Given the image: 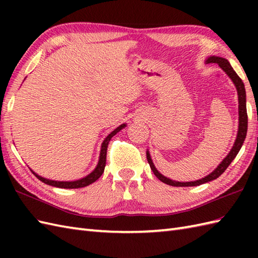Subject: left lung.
Segmentation results:
<instances>
[{
    "label": "left lung",
    "instance_id": "8db88e82",
    "mask_svg": "<svg viewBox=\"0 0 258 258\" xmlns=\"http://www.w3.org/2000/svg\"><path fill=\"white\" fill-rule=\"evenodd\" d=\"M205 63L206 64H208V63L218 64V67H220L224 71V72L226 73L228 78L232 80L235 87H236L237 96H238V130H237L236 140H235L232 150L229 151L226 157L224 158V160L220 164H218V166L214 169L212 173L206 175L205 177L193 180V182H178V180H173L171 178L164 176L163 174H161L156 169L154 163H153V161H152L150 151L147 150L146 151L147 162H149L151 169L153 171V173H154L155 176L160 179L161 182L165 183L167 185H171V186H176V187H185V186H197V185L204 184L207 182H211V180H214L217 177H220L221 175L225 172V169L229 166V164L233 162L234 158L236 157V155L238 154L240 147L243 146V143L245 141L246 133H247L248 119H247V111H246V91H245V86H244L243 81L239 79V76L236 74V72H235L234 69L232 68V65L229 64V62L226 58L211 55L205 59Z\"/></svg>",
    "mask_w": 258,
    "mask_h": 258
}]
</instances>
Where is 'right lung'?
<instances>
[{
	"label": "right lung",
	"mask_w": 258,
	"mask_h": 258,
	"mask_svg": "<svg viewBox=\"0 0 258 258\" xmlns=\"http://www.w3.org/2000/svg\"><path fill=\"white\" fill-rule=\"evenodd\" d=\"M126 126V124H120L118 127L115 128L113 132L109 133L105 139H104L103 143L101 145V152H100V158H98V163L96 167L93 169V171L87 175V176L78 179V180H71V182H64V180H53V179H48L45 177H42L41 175L36 174L34 171H32V173L35 175V176L41 180V182L45 183L47 185L51 186H55V187H59V188H81V187H85V186L90 185L92 183H94L95 180H97L98 178L101 177V175L104 172V168H105V164H106V151H107V145L108 142L111 141V139L113 136L118 133L120 130H123Z\"/></svg>",
	"instance_id": "add662e5"
}]
</instances>
